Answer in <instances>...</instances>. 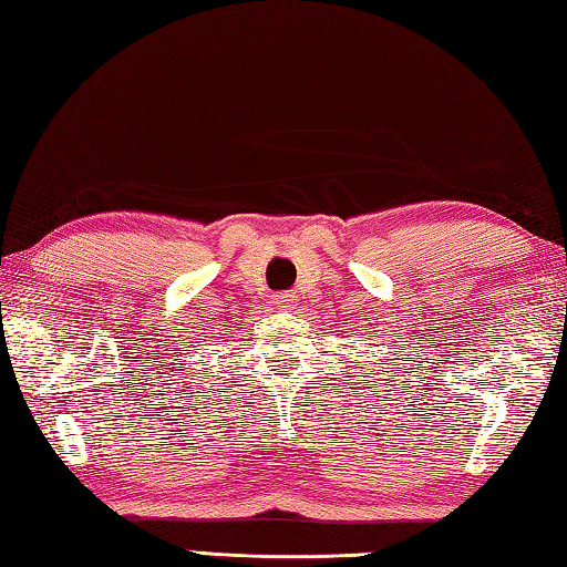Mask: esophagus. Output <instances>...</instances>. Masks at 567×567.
<instances>
[{
  "mask_svg": "<svg viewBox=\"0 0 567 567\" xmlns=\"http://www.w3.org/2000/svg\"><path fill=\"white\" fill-rule=\"evenodd\" d=\"M276 300V306L279 308H284V310H291V308H296V303H298V296L293 293V291H286V293H279L274 298Z\"/></svg>",
  "mask_w": 567,
  "mask_h": 567,
  "instance_id": "1",
  "label": "esophagus"
}]
</instances>
